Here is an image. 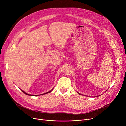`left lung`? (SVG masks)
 Returning <instances> with one entry per match:
<instances>
[{
  "label": "left lung",
  "instance_id": "8db88e82",
  "mask_svg": "<svg viewBox=\"0 0 126 126\" xmlns=\"http://www.w3.org/2000/svg\"><path fill=\"white\" fill-rule=\"evenodd\" d=\"M79 94H81L80 93H79ZM81 95H82V94H81Z\"/></svg>",
  "mask_w": 126,
  "mask_h": 126
}]
</instances>
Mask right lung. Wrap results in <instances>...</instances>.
<instances>
[{
  "label": "right lung",
  "mask_w": 126,
  "mask_h": 126,
  "mask_svg": "<svg viewBox=\"0 0 126 126\" xmlns=\"http://www.w3.org/2000/svg\"><path fill=\"white\" fill-rule=\"evenodd\" d=\"M53 89H52L51 90H50V91H49V92H46V93H44V94H40V95H38H38H43V94H47V93H49V92H50L51 91H53ZM22 91V92L24 93V94H25L26 95H29V96H37V95H31V94H28V93H27L26 92H25L24 91H23V90H21Z\"/></svg>",
  "instance_id": "1"
}]
</instances>
